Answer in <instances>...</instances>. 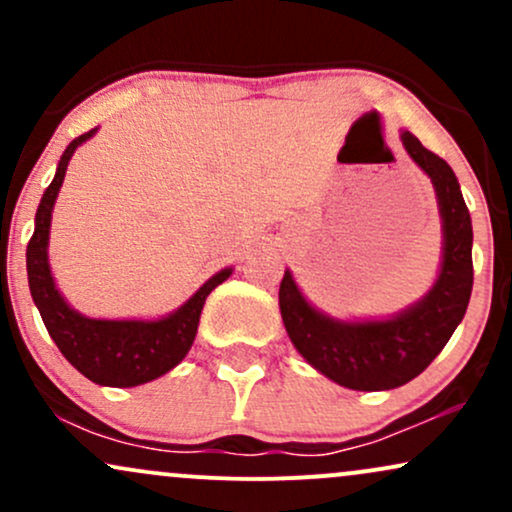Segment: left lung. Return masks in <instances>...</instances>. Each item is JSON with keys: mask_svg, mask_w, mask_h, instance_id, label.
<instances>
[{"mask_svg": "<svg viewBox=\"0 0 512 512\" xmlns=\"http://www.w3.org/2000/svg\"><path fill=\"white\" fill-rule=\"evenodd\" d=\"M402 144L431 178L443 221V262L431 291L385 320L346 322L305 301L289 269L279 286L281 320L298 354L349 390H392L424 373L462 322L472 296L474 236L460 182L411 132H402Z\"/></svg>", "mask_w": 512, "mask_h": 512, "instance_id": "1", "label": "left lung"}]
</instances>
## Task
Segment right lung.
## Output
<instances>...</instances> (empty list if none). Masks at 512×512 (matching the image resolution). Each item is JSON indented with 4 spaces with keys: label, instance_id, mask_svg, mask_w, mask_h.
I'll return each instance as SVG.
<instances>
[{
    "label": "right lung",
    "instance_id": "obj_1",
    "mask_svg": "<svg viewBox=\"0 0 512 512\" xmlns=\"http://www.w3.org/2000/svg\"><path fill=\"white\" fill-rule=\"evenodd\" d=\"M93 134L96 129H88L64 149L55 178L40 199L38 211H35V231L26 250L28 286H31V296L52 342L81 375H86L96 385L134 387L161 378L187 356L195 342L204 301L216 286L231 276L233 269L226 267L216 272L199 286L195 296L187 298L175 313L161 320H96V317L81 315L64 301L52 279L48 262L52 207L60 195L69 158Z\"/></svg>",
    "mask_w": 512,
    "mask_h": 512
}]
</instances>
